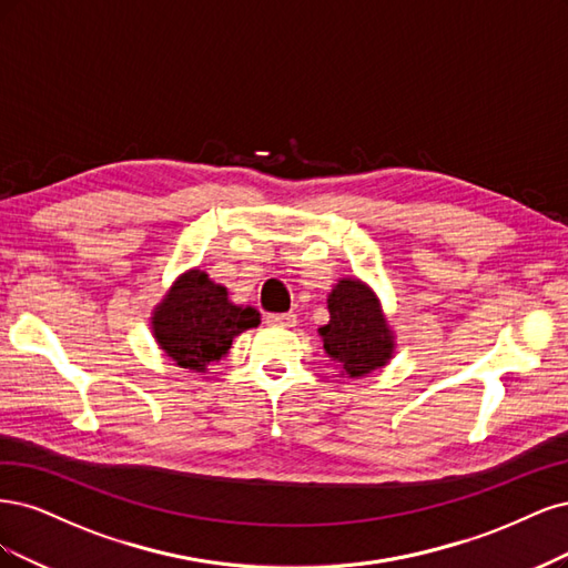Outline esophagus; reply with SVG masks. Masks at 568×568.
<instances>
[{
    "label": "esophagus",
    "instance_id": "34e87169",
    "mask_svg": "<svg viewBox=\"0 0 568 568\" xmlns=\"http://www.w3.org/2000/svg\"><path fill=\"white\" fill-rule=\"evenodd\" d=\"M268 325H278V327H295L297 314L295 311H287V314H266Z\"/></svg>",
    "mask_w": 568,
    "mask_h": 568
}]
</instances>
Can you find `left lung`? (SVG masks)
Returning <instances> with one entry per match:
<instances>
[{"instance_id": "8db88e82", "label": "left lung", "mask_w": 568, "mask_h": 568, "mask_svg": "<svg viewBox=\"0 0 568 568\" xmlns=\"http://www.w3.org/2000/svg\"><path fill=\"white\" fill-rule=\"evenodd\" d=\"M327 308L331 323L318 331L327 358L349 377H363L387 365L394 339L371 287L344 278L327 297Z\"/></svg>"}]
</instances>
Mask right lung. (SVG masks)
I'll return each instance as SVG.
<instances>
[{"label": "right lung", "mask_w": 568, "mask_h": 568, "mask_svg": "<svg viewBox=\"0 0 568 568\" xmlns=\"http://www.w3.org/2000/svg\"><path fill=\"white\" fill-rule=\"evenodd\" d=\"M257 325V308L231 304L226 287L214 285L203 271H189L158 306L153 335L176 365L203 373L231 349L235 335Z\"/></svg>", "instance_id": "obj_1"}]
</instances>
